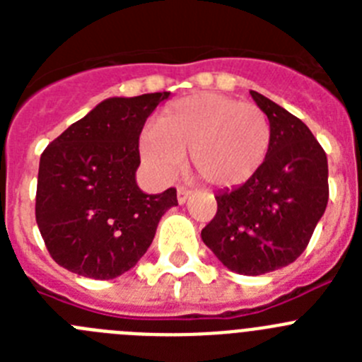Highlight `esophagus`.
Returning <instances> with one entry per match:
<instances>
[{
  "mask_svg": "<svg viewBox=\"0 0 362 362\" xmlns=\"http://www.w3.org/2000/svg\"><path fill=\"white\" fill-rule=\"evenodd\" d=\"M190 194H192V192L188 190V188L179 187L177 188V201H179V204L187 203V199H188V197H190Z\"/></svg>",
  "mask_w": 362,
  "mask_h": 362,
  "instance_id": "34e87169",
  "label": "esophagus"
}]
</instances>
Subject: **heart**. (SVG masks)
Instances as JSON below:
<instances>
[{"mask_svg":"<svg viewBox=\"0 0 362 362\" xmlns=\"http://www.w3.org/2000/svg\"><path fill=\"white\" fill-rule=\"evenodd\" d=\"M270 143V121L257 105L206 92L168 105L141 134L139 153L153 174L170 179L190 152L204 183L235 187L261 168Z\"/></svg>","mask_w":362,"mask_h":362,"instance_id":"b5f03b06","label":"heart"}]
</instances>
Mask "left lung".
I'll return each instance as SVG.
<instances>
[{"mask_svg": "<svg viewBox=\"0 0 362 362\" xmlns=\"http://www.w3.org/2000/svg\"><path fill=\"white\" fill-rule=\"evenodd\" d=\"M250 95L270 121V150L246 183L217 192V214L201 239L228 270L263 276L308 246L328 203V159L299 117L259 92Z\"/></svg>", "mask_w": 362, "mask_h": 362, "instance_id": "8db88e82", "label": "left lung"}]
</instances>
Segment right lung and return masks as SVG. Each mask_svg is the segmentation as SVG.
Masks as SVG:
<instances>
[{
  "instance_id": "obj_1",
  "label": "right lung",
  "mask_w": 362,
  "mask_h": 362,
  "mask_svg": "<svg viewBox=\"0 0 362 362\" xmlns=\"http://www.w3.org/2000/svg\"><path fill=\"white\" fill-rule=\"evenodd\" d=\"M170 92L108 98L72 123L40 159L36 221L59 267L114 279L145 255L175 188L145 194L136 183L139 136Z\"/></svg>"
}]
</instances>
